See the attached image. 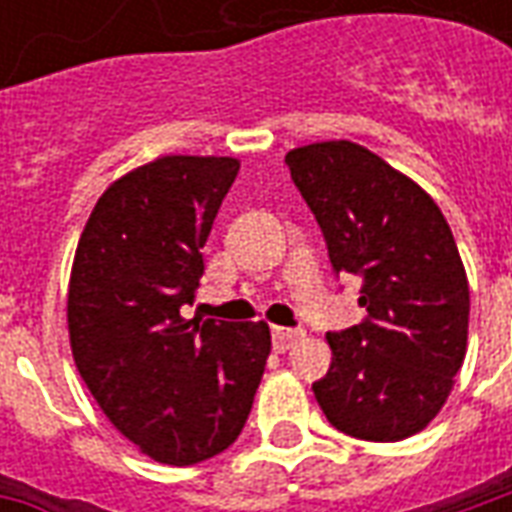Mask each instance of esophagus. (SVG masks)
I'll return each instance as SVG.
<instances>
[{"label": "esophagus", "instance_id": "34e87169", "mask_svg": "<svg viewBox=\"0 0 512 512\" xmlns=\"http://www.w3.org/2000/svg\"><path fill=\"white\" fill-rule=\"evenodd\" d=\"M301 337H304V332H299V329H285V326H274V329H271L274 351H279V354H285V351H290L293 345L299 343Z\"/></svg>", "mask_w": 512, "mask_h": 512}]
</instances>
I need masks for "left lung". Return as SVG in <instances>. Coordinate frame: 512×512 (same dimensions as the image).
<instances>
[{
    "instance_id": "8db88e82",
    "label": "left lung",
    "mask_w": 512,
    "mask_h": 512,
    "mask_svg": "<svg viewBox=\"0 0 512 512\" xmlns=\"http://www.w3.org/2000/svg\"><path fill=\"white\" fill-rule=\"evenodd\" d=\"M290 178L321 224L337 274L362 279V323L326 334L329 373L312 384L334 428L400 441L439 414L466 356L469 279L439 205L367 147H293Z\"/></svg>"
}]
</instances>
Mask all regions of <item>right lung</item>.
Returning <instances> with one entry per match:
<instances>
[{"mask_svg":"<svg viewBox=\"0 0 512 512\" xmlns=\"http://www.w3.org/2000/svg\"><path fill=\"white\" fill-rule=\"evenodd\" d=\"M241 161L161 156L98 197L76 246L68 334L79 376L136 450L167 466L224 452L271 354L266 321H186L200 249Z\"/></svg>","mask_w":512,"mask_h":512,"instance_id":"1","label":"right lung"}]
</instances>
